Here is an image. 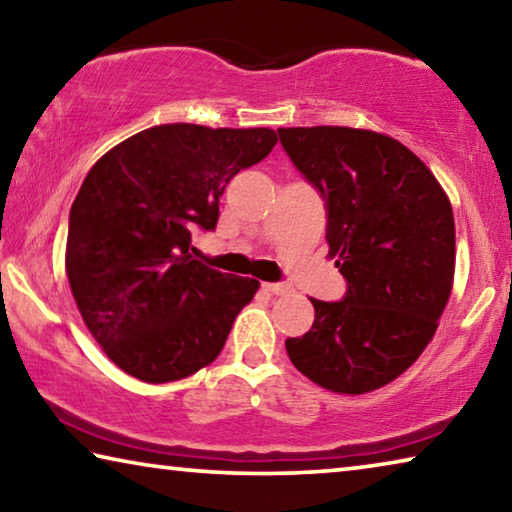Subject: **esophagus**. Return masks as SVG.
Listing matches in <instances>:
<instances>
[{
    "mask_svg": "<svg viewBox=\"0 0 512 512\" xmlns=\"http://www.w3.org/2000/svg\"><path fill=\"white\" fill-rule=\"evenodd\" d=\"M264 289L275 293V296H287V293H291V287L284 282H264Z\"/></svg>",
    "mask_w": 512,
    "mask_h": 512,
    "instance_id": "34e87169",
    "label": "esophagus"
}]
</instances>
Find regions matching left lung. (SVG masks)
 <instances>
[{
  "label": "left lung",
  "mask_w": 512,
  "mask_h": 512,
  "mask_svg": "<svg viewBox=\"0 0 512 512\" xmlns=\"http://www.w3.org/2000/svg\"><path fill=\"white\" fill-rule=\"evenodd\" d=\"M282 149L323 196L343 300L311 298L307 334L287 339L302 375L361 395L400 377L427 348L454 280V214L418 155L345 126L277 128Z\"/></svg>",
  "instance_id": "obj_1"
}]
</instances>
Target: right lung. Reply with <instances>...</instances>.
Masks as SVG:
<instances>
[{
	"mask_svg": "<svg viewBox=\"0 0 512 512\" xmlns=\"http://www.w3.org/2000/svg\"><path fill=\"white\" fill-rule=\"evenodd\" d=\"M277 144L271 128L162 124L94 164L69 212L65 268L90 334L149 384L194 375L223 350L257 280L189 253L214 230L219 198Z\"/></svg>",
	"mask_w": 512,
	"mask_h": 512,
	"instance_id": "obj_1",
	"label": "right lung"
}]
</instances>
